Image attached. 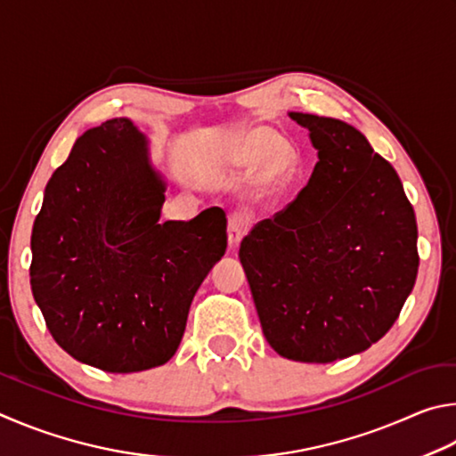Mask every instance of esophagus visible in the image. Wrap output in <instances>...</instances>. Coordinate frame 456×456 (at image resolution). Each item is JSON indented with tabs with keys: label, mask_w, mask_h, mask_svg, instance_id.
I'll use <instances>...</instances> for the list:
<instances>
[{
	"label": "esophagus",
	"mask_w": 456,
	"mask_h": 456,
	"mask_svg": "<svg viewBox=\"0 0 456 456\" xmlns=\"http://www.w3.org/2000/svg\"><path fill=\"white\" fill-rule=\"evenodd\" d=\"M246 230H248V220H246V216L240 212H232L228 216V242L230 244H238L242 240V236L246 234Z\"/></svg>",
	"instance_id": "34e87169"
}]
</instances>
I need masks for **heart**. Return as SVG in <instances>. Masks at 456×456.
Masks as SVG:
<instances>
[{"label":"heart","instance_id":"heart-1","mask_svg":"<svg viewBox=\"0 0 456 456\" xmlns=\"http://www.w3.org/2000/svg\"><path fill=\"white\" fill-rule=\"evenodd\" d=\"M228 162L238 170L260 168L256 188L262 196L282 194L298 178L302 159L284 138L268 126H250L238 132L228 146Z\"/></svg>","mask_w":456,"mask_h":456}]
</instances>
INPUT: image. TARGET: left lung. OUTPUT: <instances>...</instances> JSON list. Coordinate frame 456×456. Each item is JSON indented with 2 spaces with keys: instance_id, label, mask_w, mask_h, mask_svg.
Returning <instances> with one entry per match:
<instances>
[{
  "instance_id": "1",
  "label": "left lung",
  "mask_w": 456,
  "mask_h": 456,
  "mask_svg": "<svg viewBox=\"0 0 456 456\" xmlns=\"http://www.w3.org/2000/svg\"><path fill=\"white\" fill-rule=\"evenodd\" d=\"M318 162L294 202L240 244L262 332L278 354L334 362L390 330L417 281V218L403 182L346 122L292 111Z\"/></svg>"
}]
</instances>
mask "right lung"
<instances>
[{"label":"right lung","mask_w":456,"mask_h":456,"mask_svg":"<svg viewBox=\"0 0 456 456\" xmlns=\"http://www.w3.org/2000/svg\"><path fill=\"white\" fill-rule=\"evenodd\" d=\"M164 180L126 118L76 140L31 230V292L53 340L106 372L170 361L204 278L228 246L226 212L159 222Z\"/></svg>","instance_id":"1"}]
</instances>
